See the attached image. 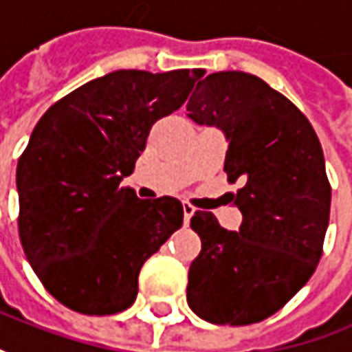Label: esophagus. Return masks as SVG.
<instances>
[{"label": "esophagus", "instance_id": "obj_1", "mask_svg": "<svg viewBox=\"0 0 352 352\" xmlns=\"http://www.w3.org/2000/svg\"><path fill=\"white\" fill-rule=\"evenodd\" d=\"M182 210H184V221L188 223V221H190V218L194 216V208H192L190 204L184 202V204H182Z\"/></svg>", "mask_w": 352, "mask_h": 352}]
</instances>
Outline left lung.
<instances>
[{
    "label": "left lung",
    "instance_id": "left-lung-1",
    "mask_svg": "<svg viewBox=\"0 0 352 352\" xmlns=\"http://www.w3.org/2000/svg\"><path fill=\"white\" fill-rule=\"evenodd\" d=\"M196 124L228 140L223 170L241 180L237 232L196 212L202 252L188 273L190 309L214 325H250L283 307L313 275L329 226L323 148L305 115L255 75L212 73L186 104Z\"/></svg>",
    "mask_w": 352,
    "mask_h": 352
}]
</instances>
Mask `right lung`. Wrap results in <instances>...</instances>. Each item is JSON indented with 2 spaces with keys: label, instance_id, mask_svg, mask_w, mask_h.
<instances>
[{
  "label": "right lung",
  "instance_id": "1",
  "mask_svg": "<svg viewBox=\"0 0 352 352\" xmlns=\"http://www.w3.org/2000/svg\"><path fill=\"white\" fill-rule=\"evenodd\" d=\"M202 69L113 71L55 102L17 162L19 237L29 265L65 307L115 315L138 273L184 221L182 204L122 188L156 120L178 111Z\"/></svg>",
  "mask_w": 352,
  "mask_h": 352
}]
</instances>
